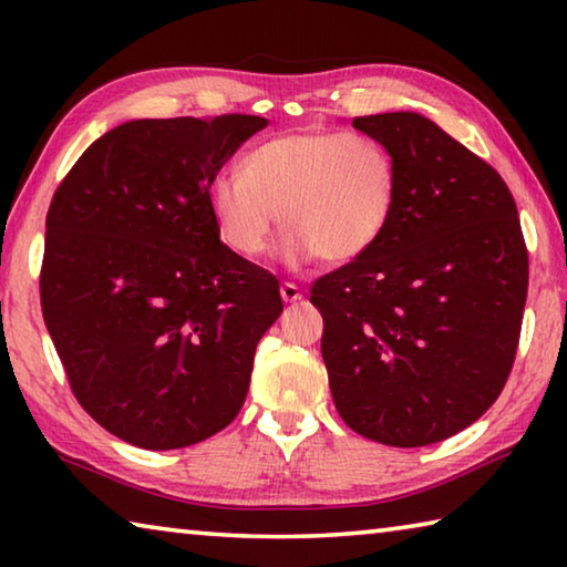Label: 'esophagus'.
Instances as JSON below:
<instances>
[{"mask_svg":"<svg viewBox=\"0 0 567 567\" xmlns=\"http://www.w3.org/2000/svg\"><path fill=\"white\" fill-rule=\"evenodd\" d=\"M280 297H282V302H297V300H302V290L295 282H282Z\"/></svg>","mask_w":567,"mask_h":567,"instance_id":"34e87169","label":"esophagus"}]
</instances>
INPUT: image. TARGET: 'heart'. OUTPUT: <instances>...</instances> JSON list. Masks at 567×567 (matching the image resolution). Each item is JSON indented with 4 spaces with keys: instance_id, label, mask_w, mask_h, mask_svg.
Returning a JSON list of instances; mask_svg holds the SVG:
<instances>
[{
    "instance_id": "heart-1",
    "label": "heart",
    "mask_w": 567,
    "mask_h": 567,
    "mask_svg": "<svg viewBox=\"0 0 567 567\" xmlns=\"http://www.w3.org/2000/svg\"><path fill=\"white\" fill-rule=\"evenodd\" d=\"M395 203L398 162L360 132L275 134L245 152L239 175L223 172L207 187L219 239L247 260L270 247L282 219L277 255L290 270L358 260L385 235Z\"/></svg>"
}]
</instances>
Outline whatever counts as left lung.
I'll list each match as a JSON object with an SVG mask.
<instances>
[{
	"mask_svg": "<svg viewBox=\"0 0 567 567\" xmlns=\"http://www.w3.org/2000/svg\"><path fill=\"white\" fill-rule=\"evenodd\" d=\"M398 162V203L378 245L320 277L322 360L340 417L392 447L460 433L511 375L527 252L497 172L417 112L354 117Z\"/></svg>",
	"mask_w": 567,
	"mask_h": 567,
	"instance_id": "1",
	"label": "left lung"
}]
</instances>
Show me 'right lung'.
Masks as SVG:
<instances>
[{
    "label": "right lung",
    "mask_w": 567,
    "mask_h": 567,
    "mask_svg": "<svg viewBox=\"0 0 567 567\" xmlns=\"http://www.w3.org/2000/svg\"><path fill=\"white\" fill-rule=\"evenodd\" d=\"M265 127L252 114L130 120L54 192L44 324L74 398L124 443H203L243 408L280 285L219 243L207 187Z\"/></svg>",
    "instance_id": "1"
}]
</instances>
